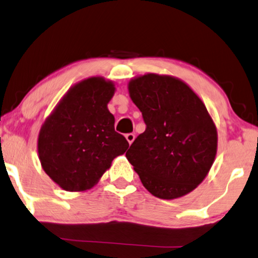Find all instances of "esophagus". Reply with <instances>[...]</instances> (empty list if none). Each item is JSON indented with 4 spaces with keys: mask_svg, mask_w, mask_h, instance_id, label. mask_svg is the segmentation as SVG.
<instances>
[{
    "mask_svg": "<svg viewBox=\"0 0 258 258\" xmlns=\"http://www.w3.org/2000/svg\"><path fill=\"white\" fill-rule=\"evenodd\" d=\"M126 139H127V142H128L130 145H131V144H132L133 142H135V139H136L135 133H127V135H126Z\"/></svg>",
    "mask_w": 258,
    "mask_h": 258,
    "instance_id": "34e87169",
    "label": "esophagus"
}]
</instances>
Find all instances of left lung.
I'll return each instance as SVG.
<instances>
[{"mask_svg": "<svg viewBox=\"0 0 258 258\" xmlns=\"http://www.w3.org/2000/svg\"><path fill=\"white\" fill-rule=\"evenodd\" d=\"M128 92L146 130L127 159L150 194L161 199L187 195L207 177L217 152V130L207 107L185 82L167 75L133 79Z\"/></svg>", "mask_w": 258, "mask_h": 258, "instance_id": "1", "label": "left lung"}]
</instances>
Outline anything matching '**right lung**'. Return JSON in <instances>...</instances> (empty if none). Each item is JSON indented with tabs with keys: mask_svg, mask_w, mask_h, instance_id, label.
<instances>
[{
	"mask_svg": "<svg viewBox=\"0 0 258 258\" xmlns=\"http://www.w3.org/2000/svg\"><path fill=\"white\" fill-rule=\"evenodd\" d=\"M115 87L102 78L73 86L41 127L39 158L48 176L66 191L93 187L125 153L128 142L114 130L107 108Z\"/></svg>",
	"mask_w": 258,
	"mask_h": 258,
	"instance_id": "right-lung-1",
	"label": "right lung"
}]
</instances>
